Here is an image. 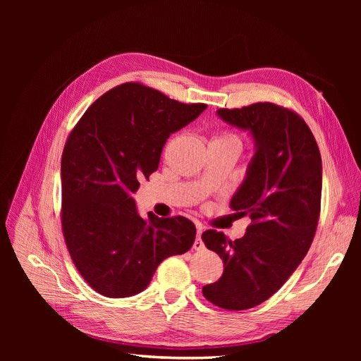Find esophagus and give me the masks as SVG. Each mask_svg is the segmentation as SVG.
<instances>
[{
	"mask_svg": "<svg viewBox=\"0 0 361 361\" xmlns=\"http://www.w3.org/2000/svg\"><path fill=\"white\" fill-rule=\"evenodd\" d=\"M202 233H203V226H197V234H196V240H195V244H193L195 250L204 249V244L202 241Z\"/></svg>",
	"mask_w": 361,
	"mask_h": 361,
	"instance_id": "34e87169",
	"label": "esophagus"
}]
</instances>
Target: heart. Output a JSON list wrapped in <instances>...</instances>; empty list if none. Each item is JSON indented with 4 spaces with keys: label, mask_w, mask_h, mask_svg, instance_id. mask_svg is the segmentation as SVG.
Returning a JSON list of instances; mask_svg holds the SVG:
<instances>
[{
    "label": "heart",
    "mask_w": 361,
    "mask_h": 361,
    "mask_svg": "<svg viewBox=\"0 0 361 361\" xmlns=\"http://www.w3.org/2000/svg\"><path fill=\"white\" fill-rule=\"evenodd\" d=\"M219 139H230V140H235V142H238L234 136H224V137H219Z\"/></svg>",
    "instance_id": "heart-1"
}]
</instances>
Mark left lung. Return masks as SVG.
Masks as SVG:
<instances>
[{
  "label": "left lung",
  "instance_id": "1",
  "mask_svg": "<svg viewBox=\"0 0 361 361\" xmlns=\"http://www.w3.org/2000/svg\"><path fill=\"white\" fill-rule=\"evenodd\" d=\"M216 114L255 145L231 199L252 225L235 241L216 230L202 234L224 262L222 276L204 286L203 295L218 307L245 310L275 294L307 255L320 212L322 159L310 128L290 109L259 102Z\"/></svg>",
  "mask_w": 361,
  "mask_h": 361
}]
</instances>
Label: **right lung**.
<instances>
[{
    "mask_svg": "<svg viewBox=\"0 0 361 361\" xmlns=\"http://www.w3.org/2000/svg\"><path fill=\"white\" fill-rule=\"evenodd\" d=\"M204 104H181L139 83L94 101L70 133L61 159V224L67 249L89 286L111 298L142 293L159 263L195 243L184 216L139 215L133 199L158 169L166 139Z\"/></svg>",
    "mask_w": 361,
    "mask_h": 361,
    "instance_id": "1",
    "label": "right lung"
}]
</instances>
